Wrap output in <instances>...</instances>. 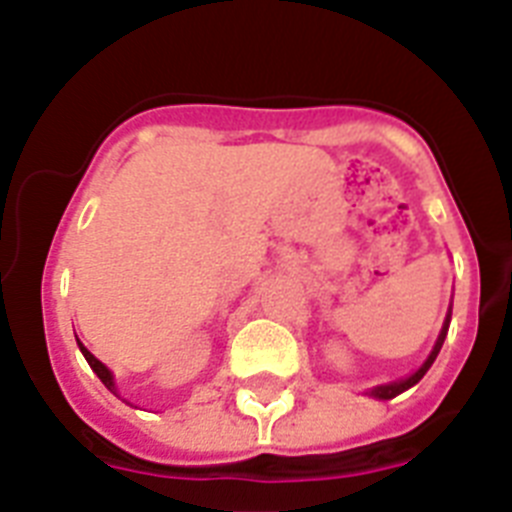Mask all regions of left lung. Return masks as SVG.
Wrapping results in <instances>:
<instances>
[{"label":"left lung","mask_w":512,"mask_h":512,"mask_svg":"<svg viewBox=\"0 0 512 512\" xmlns=\"http://www.w3.org/2000/svg\"><path fill=\"white\" fill-rule=\"evenodd\" d=\"M448 322H451V319L446 317V324H443L441 335H438V342H435L433 353L428 355V361L422 363V366L417 368V371L412 373V376H407V379H402V381H394V384L376 386V389H371V391H368V394H371V397H376V399H391V397H397V394H402V391H407V389H410V386H415L417 381H420L422 376H425V373H428V368L433 366L435 355L441 353V345H443V340H446V332H448Z\"/></svg>","instance_id":"left-lung-1"}]
</instances>
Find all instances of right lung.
Instances as JSON below:
<instances>
[{
  "label": "right lung",
  "mask_w": 512,
  "mask_h": 512,
  "mask_svg": "<svg viewBox=\"0 0 512 512\" xmlns=\"http://www.w3.org/2000/svg\"><path fill=\"white\" fill-rule=\"evenodd\" d=\"M77 342H79V340H77ZM79 350H82V355H84V358H87V363H90V368H92V371H95V373H97V379H100V381H102V384L108 386V389H110V391H113V394H118V391H115V381H113V373H110V371H108V366H105V363H100V361H97L95 355H92V353H90V350L84 348L82 342H79Z\"/></svg>",
  "instance_id": "add662e5"
}]
</instances>
